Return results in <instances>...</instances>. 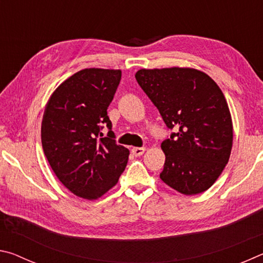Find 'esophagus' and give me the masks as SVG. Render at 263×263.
<instances>
[{"mask_svg": "<svg viewBox=\"0 0 263 263\" xmlns=\"http://www.w3.org/2000/svg\"><path fill=\"white\" fill-rule=\"evenodd\" d=\"M145 151H146L145 147H133L131 149V152L133 155H135V157H140V155L144 154Z\"/></svg>", "mask_w": 263, "mask_h": 263, "instance_id": "obj_1", "label": "esophagus"}]
</instances>
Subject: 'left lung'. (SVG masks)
I'll return each instance as SVG.
<instances>
[{
    "label": "left lung",
    "instance_id": "8db88e82",
    "mask_svg": "<svg viewBox=\"0 0 263 263\" xmlns=\"http://www.w3.org/2000/svg\"><path fill=\"white\" fill-rule=\"evenodd\" d=\"M136 80L157 106L168 128L160 174L183 195H196L215 183L229 162L233 126L225 96L213 80L194 68L139 69Z\"/></svg>",
    "mask_w": 263,
    "mask_h": 263
}]
</instances>
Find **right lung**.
<instances>
[{
    "mask_svg": "<svg viewBox=\"0 0 263 263\" xmlns=\"http://www.w3.org/2000/svg\"><path fill=\"white\" fill-rule=\"evenodd\" d=\"M121 78L119 69L80 70L55 89L44 111V154L61 183L84 199L104 195L126 167L130 152L116 144L106 112Z\"/></svg>",
    "mask_w": 263,
    "mask_h": 263,
    "instance_id": "right-lung-1",
    "label": "right lung"
}]
</instances>
